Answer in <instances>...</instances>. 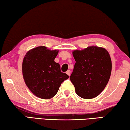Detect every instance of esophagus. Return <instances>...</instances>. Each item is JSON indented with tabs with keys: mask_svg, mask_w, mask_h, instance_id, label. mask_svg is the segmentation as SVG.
Listing matches in <instances>:
<instances>
[{
	"mask_svg": "<svg viewBox=\"0 0 130 130\" xmlns=\"http://www.w3.org/2000/svg\"><path fill=\"white\" fill-rule=\"evenodd\" d=\"M66 73H67L68 76H70V73H71V72H70V70H67V72H66Z\"/></svg>",
	"mask_w": 130,
	"mask_h": 130,
	"instance_id": "34e87169",
	"label": "esophagus"
}]
</instances>
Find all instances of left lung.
<instances>
[{"label": "left lung", "mask_w": 130, "mask_h": 130, "mask_svg": "<svg viewBox=\"0 0 130 130\" xmlns=\"http://www.w3.org/2000/svg\"><path fill=\"white\" fill-rule=\"evenodd\" d=\"M76 61L70 77L76 94L91 99L100 94L111 76L112 62L109 53L104 47L88 46L72 52Z\"/></svg>", "instance_id": "left-lung-1"}]
</instances>
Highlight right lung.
<instances>
[{"instance_id": "obj_1", "label": "right lung", "mask_w": 130, "mask_h": 130, "mask_svg": "<svg viewBox=\"0 0 130 130\" xmlns=\"http://www.w3.org/2000/svg\"><path fill=\"white\" fill-rule=\"evenodd\" d=\"M58 50H50L41 46L26 53L22 62L24 81L35 96L50 99L56 95L61 83L69 76L61 71L54 61Z\"/></svg>"}]
</instances>
